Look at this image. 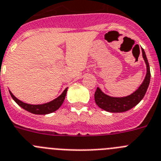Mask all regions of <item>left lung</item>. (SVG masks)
Listing matches in <instances>:
<instances>
[{"label": "left lung", "mask_w": 161, "mask_h": 161, "mask_svg": "<svg viewBox=\"0 0 161 161\" xmlns=\"http://www.w3.org/2000/svg\"><path fill=\"white\" fill-rule=\"evenodd\" d=\"M142 54L147 66V74L144 82H142L140 87L131 95L121 98L109 96L104 94L99 88L97 87L95 93V103L99 108L108 112H124L134 108L135 106H136L142 100V98L145 95L151 79L150 67L144 50H142Z\"/></svg>", "instance_id": "8db88e82"}]
</instances>
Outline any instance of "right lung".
Segmentation results:
<instances>
[{
    "label": "right lung",
    "mask_w": 161,
    "mask_h": 161,
    "mask_svg": "<svg viewBox=\"0 0 161 161\" xmlns=\"http://www.w3.org/2000/svg\"><path fill=\"white\" fill-rule=\"evenodd\" d=\"M66 92H67V88L64 90L62 95L58 97L57 98L53 99V101H50L49 103H46L44 104H39V105H32V104L25 103H23L22 101L19 100L18 98H16L12 92L9 91V93L11 95V97L13 98L14 101L17 103L18 105L25 109V111H29L33 114H36V115H46V114H50V113L53 112V111H57L59 108H60L62 104L64 102V99L66 98Z\"/></svg>",
    "instance_id": "right-lung-1"
}]
</instances>
